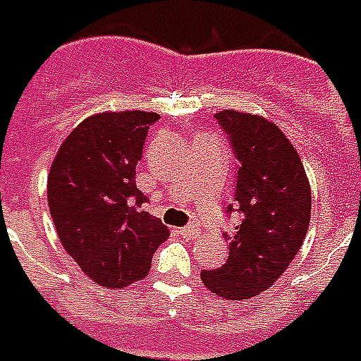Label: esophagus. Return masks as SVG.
Instances as JSON below:
<instances>
[{"mask_svg": "<svg viewBox=\"0 0 361 361\" xmlns=\"http://www.w3.org/2000/svg\"><path fill=\"white\" fill-rule=\"evenodd\" d=\"M178 232H180L183 238H197V235L201 234V230H199V226H195V224H189V226L178 228Z\"/></svg>", "mask_w": 361, "mask_h": 361, "instance_id": "esophagus-1", "label": "esophagus"}]
</instances>
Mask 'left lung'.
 <instances>
[{
    "label": "left lung",
    "instance_id": "obj_1",
    "mask_svg": "<svg viewBox=\"0 0 361 361\" xmlns=\"http://www.w3.org/2000/svg\"><path fill=\"white\" fill-rule=\"evenodd\" d=\"M216 119L238 158L234 197L243 219L224 234V265L203 271L201 280L224 300H250L272 286L302 247L311 219L310 180L276 123L235 110L219 111Z\"/></svg>",
    "mask_w": 361,
    "mask_h": 361
}]
</instances>
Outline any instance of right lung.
<instances>
[{
    "mask_svg": "<svg viewBox=\"0 0 361 361\" xmlns=\"http://www.w3.org/2000/svg\"><path fill=\"white\" fill-rule=\"evenodd\" d=\"M154 111L94 114L61 142L48 173V207L59 242L81 271L106 288L145 279L152 255L170 235L162 220L141 211L135 185Z\"/></svg>",
    "mask_w": 361,
    "mask_h": 361,
    "instance_id": "obj_1",
    "label": "right lung"
}]
</instances>
